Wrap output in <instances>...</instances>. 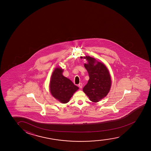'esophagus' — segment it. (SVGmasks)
Returning a JSON list of instances; mask_svg holds the SVG:
<instances>
[{
	"label": "esophagus",
	"instance_id": "obj_1",
	"mask_svg": "<svg viewBox=\"0 0 151 151\" xmlns=\"http://www.w3.org/2000/svg\"><path fill=\"white\" fill-rule=\"evenodd\" d=\"M78 86L79 87V88H81H81H83V83H80L79 84Z\"/></svg>",
	"mask_w": 151,
	"mask_h": 151
}]
</instances>
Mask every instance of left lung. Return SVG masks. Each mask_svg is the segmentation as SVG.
<instances>
[{
  "label": "left lung",
  "mask_w": 151,
  "mask_h": 151,
  "mask_svg": "<svg viewBox=\"0 0 151 151\" xmlns=\"http://www.w3.org/2000/svg\"><path fill=\"white\" fill-rule=\"evenodd\" d=\"M85 58L88 62L84 66L89 74V80L83 87V91L90 101L97 102L105 97L109 92L111 84L109 73L104 64L96 62L94 58L89 56Z\"/></svg>",
  "instance_id": "left-lung-1"
}]
</instances>
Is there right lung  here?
I'll list each match as a JSON object with an SVG mask.
<instances>
[{
	"label": "right lung",
	"instance_id": "add662e5",
	"mask_svg": "<svg viewBox=\"0 0 151 151\" xmlns=\"http://www.w3.org/2000/svg\"><path fill=\"white\" fill-rule=\"evenodd\" d=\"M62 68H55L50 82V91L52 95L62 103H67L75 92L78 89L72 81L62 75Z\"/></svg>",
	"mask_w": 151,
	"mask_h": 151
}]
</instances>
